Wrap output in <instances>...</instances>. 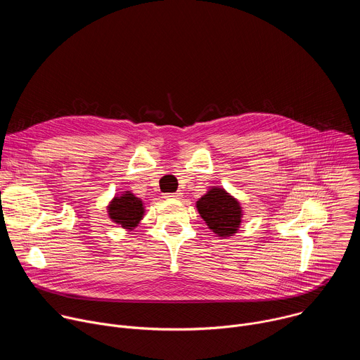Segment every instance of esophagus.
<instances>
[{
  "label": "esophagus",
  "instance_id": "34e87169",
  "mask_svg": "<svg viewBox=\"0 0 360 360\" xmlns=\"http://www.w3.org/2000/svg\"><path fill=\"white\" fill-rule=\"evenodd\" d=\"M182 196V192L181 191H176L174 193H167L165 198H171V199H179Z\"/></svg>",
  "mask_w": 360,
  "mask_h": 360
}]
</instances>
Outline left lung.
<instances>
[{
  "label": "left lung",
  "instance_id": "1",
  "mask_svg": "<svg viewBox=\"0 0 360 360\" xmlns=\"http://www.w3.org/2000/svg\"><path fill=\"white\" fill-rule=\"evenodd\" d=\"M196 210L208 228L221 238L233 236L242 222V207L224 188L212 186L196 200Z\"/></svg>",
  "mask_w": 360,
  "mask_h": 360
}]
</instances>
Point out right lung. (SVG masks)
I'll use <instances>...</instances> for the list:
<instances>
[{
  "label": "right lung",
  "mask_w": 360,
  "mask_h": 360,
  "mask_svg": "<svg viewBox=\"0 0 360 360\" xmlns=\"http://www.w3.org/2000/svg\"><path fill=\"white\" fill-rule=\"evenodd\" d=\"M107 212L112 222L121 225L127 231H132L143 218L145 207L141 198L135 196L131 191H125L112 198L107 207Z\"/></svg>",
  "instance_id": "1"
}]
</instances>
